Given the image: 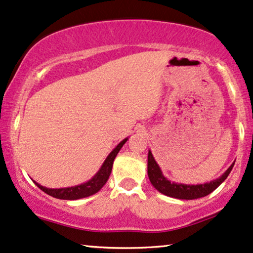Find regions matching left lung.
<instances>
[{"mask_svg": "<svg viewBox=\"0 0 253 253\" xmlns=\"http://www.w3.org/2000/svg\"><path fill=\"white\" fill-rule=\"evenodd\" d=\"M235 163H232L229 169L218 177L217 179L211 180L210 183L199 184V185H186V184H179V183H171L168 180L166 177L163 176L162 171L158 167V164L155 161V158L149 150L148 153V177H149L150 183L153 186L156 188L158 192L168 195V197L176 198V199L181 200H193L198 199V198L206 197L210 193H211L215 188H217L223 181L227 179V177L232 170Z\"/></svg>", "mask_w": 253, "mask_h": 253, "instance_id": "obj_1", "label": "left lung"}]
</instances>
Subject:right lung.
Wrapping results in <instances>:
<instances>
[{
    "instance_id": "add662e5",
    "label": "right lung",
    "mask_w": 253,
    "mask_h": 253,
    "mask_svg": "<svg viewBox=\"0 0 253 253\" xmlns=\"http://www.w3.org/2000/svg\"><path fill=\"white\" fill-rule=\"evenodd\" d=\"M127 140L128 139H125L121 141V142L118 144L112 151H111L98 172H97L89 181H86V183L77 185V186L65 187V188H47V187L42 186V185H39L38 183H36V181L35 184L40 188V190L50 195V197L56 198V199L77 200V199H82V198L90 197V195L97 193V192H98L100 188L105 185L111 174V171H112L114 158H116L118 153H119V150L123 148L124 144L126 143Z\"/></svg>"
}]
</instances>
